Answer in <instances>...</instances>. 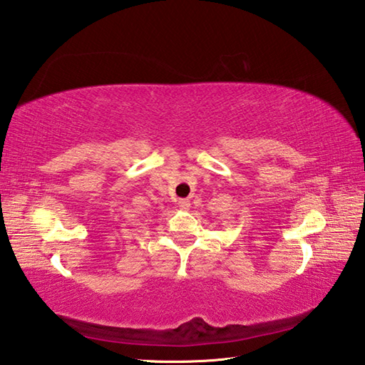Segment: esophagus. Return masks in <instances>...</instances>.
Here are the masks:
<instances>
[{"label":"esophagus","mask_w":365,"mask_h":365,"mask_svg":"<svg viewBox=\"0 0 365 365\" xmlns=\"http://www.w3.org/2000/svg\"><path fill=\"white\" fill-rule=\"evenodd\" d=\"M178 205H180L181 210H189L190 209V201L189 200H180V201H178Z\"/></svg>","instance_id":"34e87169"}]
</instances>
